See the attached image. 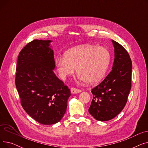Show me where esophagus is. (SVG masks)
Wrapping results in <instances>:
<instances>
[{
	"label": "esophagus",
	"mask_w": 148,
	"mask_h": 148,
	"mask_svg": "<svg viewBox=\"0 0 148 148\" xmlns=\"http://www.w3.org/2000/svg\"><path fill=\"white\" fill-rule=\"evenodd\" d=\"M71 92L72 94H77V93H79L81 92L80 89H77L75 88H72L71 89Z\"/></svg>",
	"instance_id": "34e87169"
}]
</instances>
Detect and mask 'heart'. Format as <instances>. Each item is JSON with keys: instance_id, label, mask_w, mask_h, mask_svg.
<instances>
[{"instance_id": "1", "label": "heart", "mask_w": 148, "mask_h": 148, "mask_svg": "<svg viewBox=\"0 0 148 148\" xmlns=\"http://www.w3.org/2000/svg\"><path fill=\"white\" fill-rule=\"evenodd\" d=\"M110 53L106 48L90 45L76 47L66 51L64 58H58L55 64L60 78L66 79L74 73L89 84L102 79L109 65Z\"/></svg>"}]
</instances>
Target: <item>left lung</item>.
<instances>
[{
	"instance_id": "left-lung-1",
	"label": "left lung",
	"mask_w": 148,
	"mask_h": 148,
	"mask_svg": "<svg viewBox=\"0 0 148 148\" xmlns=\"http://www.w3.org/2000/svg\"><path fill=\"white\" fill-rule=\"evenodd\" d=\"M114 48L112 70L104 80L91 90L93 99L89 113L96 120L109 121L126 105L131 88L132 62L127 51L112 40Z\"/></svg>"
}]
</instances>
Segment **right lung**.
Masks as SVG:
<instances>
[{
	"instance_id": "obj_1",
	"label": "right lung",
	"mask_w": 148,
	"mask_h": 148,
	"mask_svg": "<svg viewBox=\"0 0 148 148\" xmlns=\"http://www.w3.org/2000/svg\"><path fill=\"white\" fill-rule=\"evenodd\" d=\"M50 40H34L19 53L15 86L26 112L43 125L59 122L65 114L70 89L53 72Z\"/></svg>"
}]
</instances>
